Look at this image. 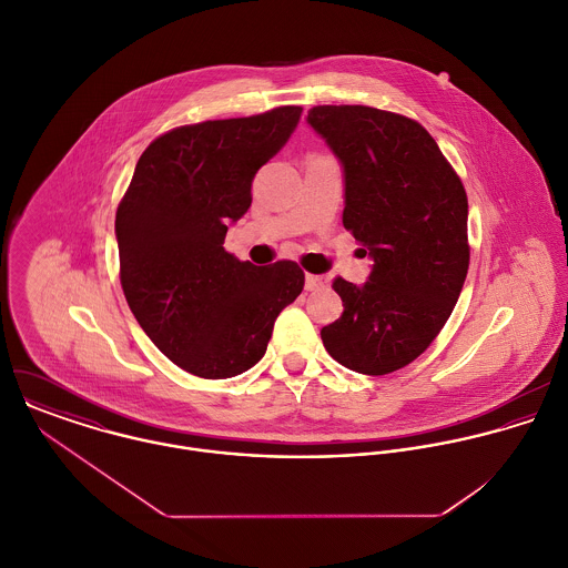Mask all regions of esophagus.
<instances>
[{
	"instance_id": "esophagus-1",
	"label": "esophagus",
	"mask_w": 568,
	"mask_h": 568,
	"mask_svg": "<svg viewBox=\"0 0 568 568\" xmlns=\"http://www.w3.org/2000/svg\"><path fill=\"white\" fill-rule=\"evenodd\" d=\"M322 286H325V280L322 275H313V273L306 275V291H320Z\"/></svg>"
}]
</instances>
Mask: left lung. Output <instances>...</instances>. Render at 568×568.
<instances>
[{
	"mask_svg": "<svg viewBox=\"0 0 568 568\" xmlns=\"http://www.w3.org/2000/svg\"><path fill=\"white\" fill-rule=\"evenodd\" d=\"M308 124L343 163V227L374 257L363 286L334 277L343 315L322 327V341L352 372L392 374L435 341L464 288L466 187L430 133L406 115L320 104Z\"/></svg>",
	"mask_w": 568,
	"mask_h": 568,
	"instance_id": "1",
	"label": "left lung"
}]
</instances>
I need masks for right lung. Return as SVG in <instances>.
Wrapping results in <instances>:
<instances>
[{"mask_svg": "<svg viewBox=\"0 0 568 568\" xmlns=\"http://www.w3.org/2000/svg\"><path fill=\"white\" fill-rule=\"evenodd\" d=\"M302 106L176 126L149 144L115 212L120 282L138 324L174 365L232 378L266 352L277 315L304 291L293 260L268 266L225 251Z\"/></svg>", "mask_w": 568, "mask_h": 568, "instance_id": "1", "label": "right lung"}]
</instances>
